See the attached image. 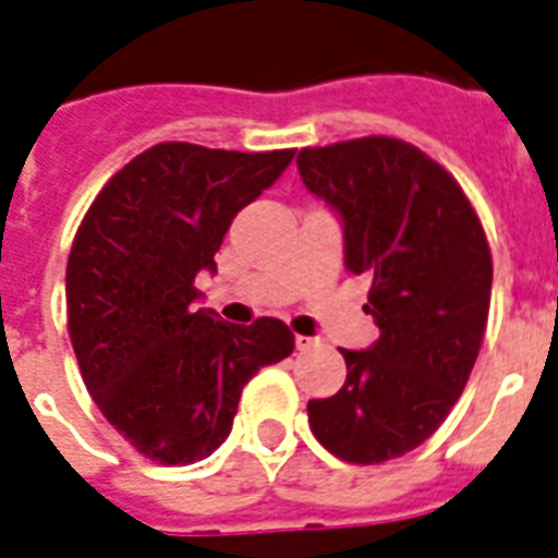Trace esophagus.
Masks as SVG:
<instances>
[{
  "label": "esophagus",
  "instance_id": "obj_1",
  "mask_svg": "<svg viewBox=\"0 0 558 558\" xmlns=\"http://www.w3.org/2000/svg\"><path fill=\"white\" fill-rule=\"evenodd\" d=\"M294 347L301 352L312 350V347H318V338H310V335H294Z\"/></svg>",
  "mask_w": 558,
  "mask_h": 558
}]
</instances>
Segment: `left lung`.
Masks as SVG:
<instances>
[{"label":"left lung","instance_id":"obj_1","mask_svg":"<svg viewBox=\"0 0 558 558\" xmlns=\"http://www.w3.org/2000/svg\"><path fill=\"white\" fill-rule=\"evenodd\" d=\"M298 171L341 215L343 264L369 275L381 329L341 350L347 384L310 401V427L350 464H384L427 441L468 387L490 312L493 257L468 194L396 137L301 148Z\"/></svg>","mask_w":558,"mask_h":558}]
</instances>
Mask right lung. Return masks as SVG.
I'll return each instance as SVG.
<instances>
[{
  "mask_svg": "<svg viewBox=\"0 0 558 558\" xmlns=\"http://www.w3.org/2000/svg\"><path fill=\"white\" fill-rule=\"evenodd\" d=\"M292 157L157 143L102 185L76 229L65 301L80 373L108 424L157 464L211 456L248 378L292 355L283 320L238 326L192 306L234 215Z\"/></svg>",
  "mask_w": 558,
  "mask_h": 558,
  "instance_id": "right-lung-1",
  "label": "right lung"
}]
</instances>
